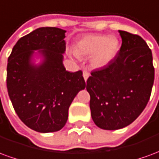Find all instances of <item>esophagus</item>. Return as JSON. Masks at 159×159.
I'll return each instance as SVG.
<instances>
[{
  "mask_svg": "<svg viewBox=\"0 0 159 159\" xmlns=\"http://www.w3.org/2000/svg\"><path fill=\"white\" fill-rule=\"evenodd\" d=\"M83 78H84V80H85V81H87V80H88V78H89V73L88 72L87 70H84L83 73Z\"/></svg>",
  "mask_w": 159,
  "mask_h": 159,
  "instance_id": "obj_1",
  "label": "esophagus"
}]
</instances>
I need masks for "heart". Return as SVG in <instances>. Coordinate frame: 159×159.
Returning <instances> with one entry per match:
<instances>
[{"mask_svg":"<svg viewBox=\"0 0 159 159\" xmlns=\"http://www.w3.org/2000/svg\"><path fill=\"white\" fill-rule=\"evenodd\" d=\"M119 48V42L114 36L101 34H90L81 37L75 46L78 56H91L96 67L107 66L115 58Z\"/></svg>","mask_w":159,"mask_h":159,"instance_id":"obj_1","label":"heart"}]
</instances>
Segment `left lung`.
<instances>
[{
	"instance_id": "8db88e82",
	"label": "left lung",
	"mask_w": 159,
	"mask_h": 159,
	"mask_svg": "<svg viewBox=\"0 0 159 159\" xmlns=\"http://www.w3.org/2000/svg\"><path fill=\"white\" fill-rule=\"evenodd\" d=\"M120 51L87 81L93 121L107 130L129 125L143 111L154 82L152 51L140 36L118 30Z\"/></svg>"
}]
</instances>
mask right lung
Returning <instances> with one entry per match:
<instances>
[{"instance_id":"1","label":"right lung","mask_w":159,"mask_h":159,"mask_svg":"<svg viewBox=\"0 0 159 159\" xmlns=\"http://www.w3.org/2000/svg\"><path fill=\"white\" fill-rule=\"evenodd\" d=\"M66 30L42 27L23 36L13 47L7 67V88L20 120L40 133L66 125L70 104L86 87L82 70L67 71L63 65ZM43 57L32 62L34 51Z\"/></svg>"}]
</instances>
